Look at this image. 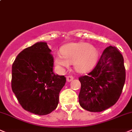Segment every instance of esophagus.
<instances>
[{
	"mask_svg": "<svg viewBox=\"0 0 132 132\" xmlns=\"http://www.w3.org/2000/svg\"><path fill=\"white\" fill-rule=\"evenodd\" d=\"M73 79V77H72V76H67L66 77V81H67V82H70V81H72Z\"/></svg>",
	"mask_w": 132,
	"mask_h": 132,
	"instance_id": "1",
	"label": "esophagus"
}]
</instances>
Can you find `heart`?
<instances>
[{
    "instance_id": "heart-1",
    "label": "heart",
    "mask_w": 132,
    "mask_h": 132,
    "mask_svg": "<svg viewBox=\"0 0 132 132\" xmlns=\"http://www.w3.org/2000/svg\"><path fill=\"white\" fill-rule=\"evenodd\" d=\"M60 53L61 55H55V64L63 68L73 63L75 70L79 73H85L90 70L98 56L96 48L86 42L69 43L61 48Z\"/></svg>"
}]
</instances>
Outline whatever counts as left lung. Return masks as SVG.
Masks as SVG:
<instances>
[{"mask_svg":"<svg viewBox=\"0 0 132 132\" xmlns=\"http://www.w3.org/2000/svg\"><path fill=\"white\" fill-rule=\"evenodd\" d=\"M126 79L124 59L115 47L105 48L92 72L79 78V102L90 112H101L114 105L122 91Z\"/></svg>","mask_w":132,"mask_h":132,"instance_id":"left-lung-1","label":"left lung"}]
</instances>
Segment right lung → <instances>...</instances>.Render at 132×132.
<instances>
[{
    "mask_svg": "<svg viewBox=\"0 0 132 132\" xmlns=\"http://www.w3.org/2000/svg\"><path fill=\"white\" fill-rule=\"evenodd\" d=\"M51 52L46 42H37L23 49L12 64V91L24 110L38 115L56 109L66 83L64 76L53 71Z\"/></svg>",
    "mask_w": 132,
    "mask_h": 132,
    "instance_id": "right-lung-1",
    "label": "right lung"
}]
</instances>
